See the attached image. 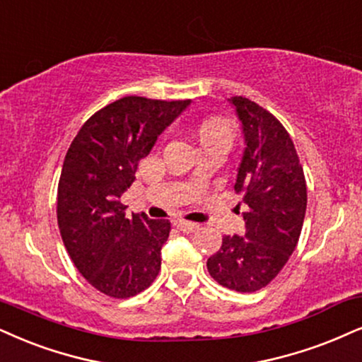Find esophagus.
Wrapping results in <instances>:
<instances>
[{
  "label": "esophagus",
  "mask_w": 362,
  "mask_h": 362,
  "mask_svg": "<svg viewBox=\"0 0 362 362\" xmlns=\"http://www.w3.org/2000/svg\"><path fill=\"white\" fill-rule=\"evenodd\" d=\"M174 225H176L177 228L182 231V233H193V231L199 228L198 223H191V221H185V220H177Z\"/></svg>",
  "instance_id": "esophagus-1"
}]
</instances>
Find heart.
Listing matches in <instances>:
<instances>
[{
	"instance_id": "heart-1",
	"label": "heart",
	"mask_w": 362,
	"mask_h": 362,
	"mask_svg": "<svg viewBox=\"0 0 362 362\" xmlns=\"http://www.w3.org/2000/svg\"><path fill=\"white\" fill-rule=\"evenodd\" d=\"M233 136V126L226 119H208L199 127V137H202L203 144H206V142H225L230 146Z\"/></svg>"
}]
</instances>
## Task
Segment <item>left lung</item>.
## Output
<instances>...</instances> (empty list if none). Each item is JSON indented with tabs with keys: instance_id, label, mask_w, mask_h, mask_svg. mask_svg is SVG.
<instances>
[{
	"instance_id": "obj_1",
	"label": "left lung",
	"mask_w": 362,
	"mask_h": 362,
	"mask_svg": "<svg viewBox=\"0 0 362 362\" xmlns=\"http://www.w3.org/2000/svg\"><path fill=\"white\" fill-rule=\"evenodd\" d=\"M245 149L235 191L245 204V235L223 236L208 258L209 275L236 292H257L284 269L297 247L307 208V186L296 146L282 124L255 102L231 97ZM240 208V204H238Z\"/></svg>"
}]
</instances>
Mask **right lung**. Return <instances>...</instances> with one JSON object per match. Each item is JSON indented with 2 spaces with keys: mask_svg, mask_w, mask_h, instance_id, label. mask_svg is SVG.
<instances>
[{
  "mask_svg": "<svg viewBox=\"0 0 362 362\" xmlns=\"http://www.w3.org/2000/svg\"><path fill=\"white\" fill-rule=\"evenodd\" d=\"M191 100L124 97L83 124L65 156L57 196L62 240L86 280L114 298L154 282L171 223L126 215L119 198L136 180L139 160Z\"/></svg>",
  "mask_w": 362,
  "mask_h": 362,
  "instance_id": "add662e5",
  "label": "right lung"
}]
</instances>
